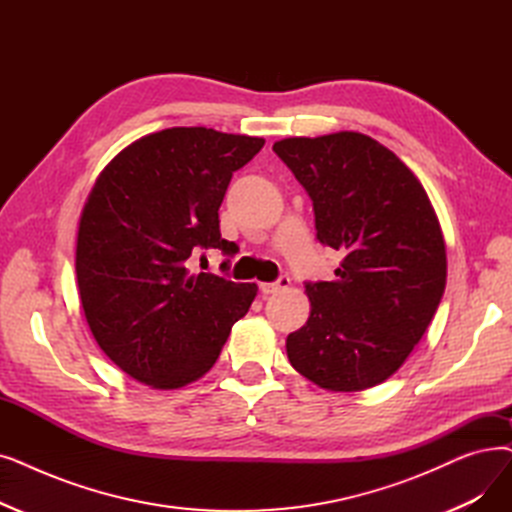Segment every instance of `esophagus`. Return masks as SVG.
I'll use <instances>...</instances> for the list:
<instances>
[{
	"mask_svg": "<svg viewBox=\"0 0 512 512\" xmlns=\"http://www.w3.org/2000/svg\"><path fill=\"white\" fill-rule=\"evenodd\" d=\"M288 284H291V278L280 276L276 282H263L261 293L263 295H274V293H280V291H284V288H288Z\"/></svg>",
	"mask_w": 512,
	"mask_h": 512,
	"instance_id": "esophagus-1",
	"label": "esophagus"
}]
</instances>
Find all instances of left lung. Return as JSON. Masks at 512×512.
I'll use <instances>...</instances> for the list:
<instances>
[{"instance_id": "8db88e82", "label": "left lung", "mask_w": 512, "mask_h": 512, "mask_svg": "<svg viewBox=\"0 0 512 512\" xmlns=\"http://www.w3.org/2000/svg\"><path fill=\"white\" fill-rule=\"evenodd\" d=\"M274 152L307 190L318 240L345 255L335 280L305 284L309 318L286 355L328 391L387 381L425 335L448 276L446 242L418 177L358 131L284 138Z\"/></svg>"}]
</instances>
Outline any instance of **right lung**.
Wrapping results in <instances>:
<instances>
[{
  "label": "right lung",
  "instance_id": "add662e5",
  "mask_svg": "<svg viewBox=\"0 0 512 512\" xmlns=\"http://www.w3.org/2000/svg\"><path fill=\"white\" fill-rule=\"evenodd\" d=\"M263 144L171 127L131 142L98 175L77 232L79 299L96 343L131 379L161 391L198 381L249 311L257 284L192 274L190 257L236 253L217 211Z\"/></svg>",
  "mask_w": 512,
  "mask_h": 512
}]
</instances>
